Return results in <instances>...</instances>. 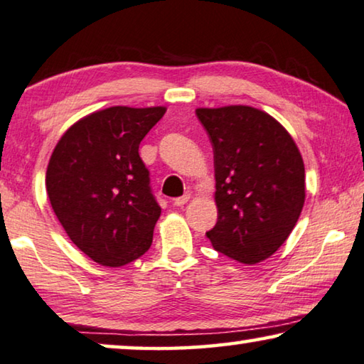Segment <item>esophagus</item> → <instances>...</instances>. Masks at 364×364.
<instances>
[{
	"label": "esophagus",
	"mask_w": 364,
	"mask_h": 364,
	"mask_svg": "<svg viewBox=\"0 0 364 364\" xmlns=\"http://www.w3.org/2000/svg\"><path fill=\"white\" fill-rule=\"evenodd\" d=\"M188 200H190V193H186V195H182V197L174 198V205H176V206H183V205L187 203Z\"/></svg>",
	"instance_id": "1"
}]
</instances>
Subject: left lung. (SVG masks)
Masks as SVG:
<instances>
[{"instance_id": "obj_1", "label": "left lung", "mask_w": 364, "mask_h": 364, "mask_svg": "<svg viewBox=\"0 0 364 364\" xmlns=\"http://www.w3.org/2000/svg\"><path fill=\"white\" fill-rule=\"evenodd\" d=\"M213 146L218 221L206 232L240 264L275 254L304 206V163L293 138L259 109L195 110Z\"/></svg>"}]
</instances>
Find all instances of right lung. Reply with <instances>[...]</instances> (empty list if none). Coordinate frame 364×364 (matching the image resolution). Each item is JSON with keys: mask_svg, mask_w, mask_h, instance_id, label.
<instances>
[{"mask_svg": "<svg viewBox=\"0 0 364 364\" xmlns=\"http://www.w3.org/2000/svg\"><path fill=\"white\" fill-rule=\"evenodd\" d=\"M166 107L117 105L70 127L47 167L52 208L73 244L94 262L122 267L151 247L161 206L138 148Z\"/></svg>", "mask_w": 364, "mask_h": 364, "instance_id": "add662e5", "label": "right lung"}]
</instances>
